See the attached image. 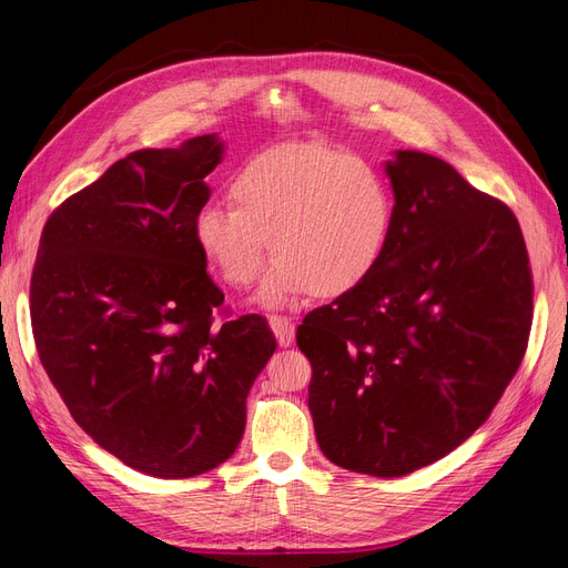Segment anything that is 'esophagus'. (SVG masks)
Here are the masks:
<instances>
[{
	"instance_id": "esophagus-1",
	"label": "esophagus",
	"mask_w": 568,
	"mask_h": 568,
	"mask_svg": "<svg viewBox=\"0 0 568 568\" xmlns=\"http://www.w3.org/2000/svg\"><path fill=\"white\" fill-rule=\"evenodd\" d=\"M270 329H272L274 336H277V343L282 348L291 346V343H294V338H296L294 322H291L288 317H280V315L270 317Z\"/></svg>"
}]
</instances>
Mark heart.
<instances>
[{"mask_svg":"<svg viewBox=\"0 0 568 568\" xmlns=\"http://www.w3.org/2000/svg\"><path fill=\"white\" fill-rule=\"evenodd\" d=\"M230 205H205L194 244L227 286L261 274L267 244L277 257L255 301L282 307L313 291L332 298L363 284L393 230V194L363 159L322 144L257 153L230 180Z\"/></svg>","mask_w":568,"mask_h":568,"instance_id":"heart-1","label":"heart"}]
</instances>
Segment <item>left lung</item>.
<instances>
[{
    "mask_svg": "<svg viewBox=\"0 0 568 568\" xmlns=\"http://www.w3.org/2000/svg\"><path fill=\"white\" fill-rule=\"evenodd\" d=\"M395 215L369 277L305 315L320 450L395 478L467 440L519 369L532 315L517 217L422 151L384 163Z\"/></svg>",
    "mask_w": 568,
    "mask_h": 568,
    "instance_id": "left-lung-1",
    "label": "left lung"
}]
</instances>
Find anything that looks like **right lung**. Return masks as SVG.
<instances>
[{
  "label": "right lung",
  "instance_id": "obj_1",
  "mask_svg": "<svg viewBox=\"0 0 568 568\" xmlns=\"http://www.w3.org/2000/svg\"><path fill=\"white\" fill-rule=\"evenodd\" d=\"M225 144L201 134L142 149L49 215L30 282L42 367L101 448L156 478L230 459L246 395L277 341L257 315L213 324L225 294L194 217Z\"/></svg>",
  "mask_w": 568,
  "mask_h": 568
}]
</instances>
